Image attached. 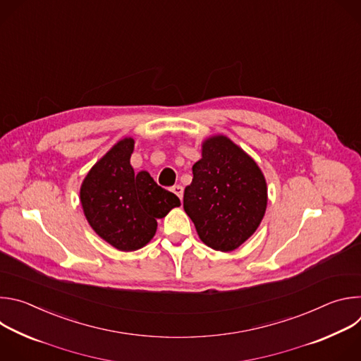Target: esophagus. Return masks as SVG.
Instances as JSON below:
<instances>
[{
	"mask_svg": "<svg viewBox=\"0 0 361 361\" xmlns=\"http://www.w3.org/2000/svg\"><path fill=\"white\" fill-rule=\"evenodd\" d=\"M173 192L180 198V200H183V192H184V188H183V185H180V184H177V185H174L173 188Z\"/></svg>",
	"mask_w": 361,
	"mask_h": 361,
	"instance_id": "34e87169",
	"label": "esophagus"
}]
</instances>
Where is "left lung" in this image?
Here are the masks:
<instances>
[{
	"mask_svg": "<svg viewBox=\"0 0 361 361\" xmlns=\"http://www.w3.org/2000/svg\"><path fill=\"white\" fill-rule=\"evenodd\" d=\"M183 205L204 244L233 251L264 217L266 178L247 152L226 135H214L202 142Z\"/></svg>",
	"mask_w": 361,
	"mask_h": 361,
	"instance_id": "obj_1",
	"label": "left lung"
}]
</instances>
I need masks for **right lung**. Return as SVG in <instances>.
Wrapping results in <instances>:
<instances>
[{"mask_svg": "<svg viewBox=\"0 0 361 361\" xmlns=\"http://www.w3.org/2000/svg\"><path fill=\"white\" fill-rule=\"evenodd\" d=\"M133 138L120 140L84 178L80 200L87 221L121 251L144 247L156 234L157 220L180 205V198L160 187L147 171L134 173Z\"/></svg>", "mask_w": 361, "mask_h": 361, "instance_id": "right-lung-1", "label": "right lung"}]
</instances>
